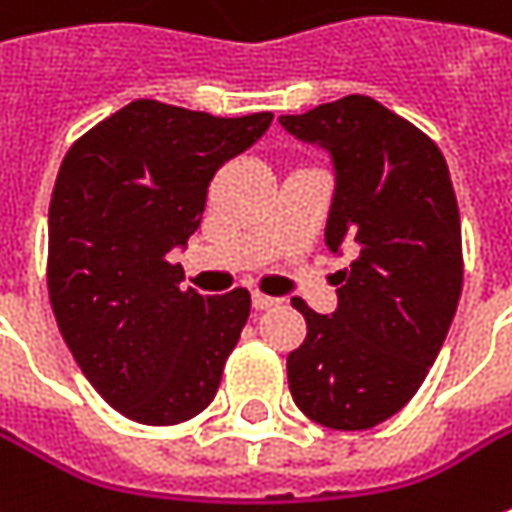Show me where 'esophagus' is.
<instances>
[{"instance_id": "34e87169", "label": "esophagus", "mask_w": 512, "mask_h": 512, "mask_svg": "<svg viewBox=\"0 0 512 512\" xmlns=\"http://www.w3.org/2000/svg\"><path fill=\"white\" fill-rule=\"evenodd\" d=\"M278 303H280L278 298H269V295H260V292L252 295V306H255V312H266V309H272V306H278Z\"/></svg>"}]
</instances>
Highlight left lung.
<instances>
[{"label":"left lung","instance_id":"left-lung-1","mask_svg":"<svg viewBox=\"0 0 512 512\" xmlns=\"http://www.w3.org/2000/svg\"><path fill=\"white\" fill-rule=\"evenodd\" d=\"M280 123L332 151L326 243L358 249L332 318L292 300L306 338L286 358L289 392L329 430H369L410 404L456 315L464 257L450 168L421 128L364 94Z\"/></svg>","mask_w":512,"mask_h":512}]
</instances>
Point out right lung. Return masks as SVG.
I'll use <instances>...</instances> for the list:
<instances>
[{
  "mask_svg": "<svg viewBox=\"0 0 512 512\" xmlns=\"http://www.w3.org/2000/svg\"><path fill=\"white\" fill-rule=\"evenodd\" d=\"M272 114L212 117L134 100L68 148L48 209V295L82 375L125 418L183 424L206 410L252 298L180 289L183 246L214 171Z\"/></svg>",
  "mask_w": 512,
  "mask_h": 512,
  "instance_id": "obj_1",
  "label": "right lung"
}]
</instances>
